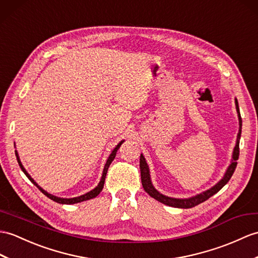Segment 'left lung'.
I'll list each match as a JSON object with an SVG mask.
<instances>
[{
  "mask_svg": "<svg viewBox=\"0 0 258 258\" xmlns=\"http://www.w3.org/2000/svg\"><path fill=\"white\" fill-rule=\"evenodd\" d=\"M235 107H236V112H237V117H238V133L236 136V143H235V147L233 149L232 153V159L231 163L227 167L224 175L221 179L220 181H218L215 183L213 187H211L210 189H208L203 192L198 194L194 197L190 198H172V197H168L165 196L163 194H160L159 191L154 187V184L152 182V178H151V172H149V167L146 163V159L144 157V155L141 154V158H140V167H141V179H142V184L144 190L151 196L154 199H156L157 201L164 203L166 206L169 207H173V208H181V209H189V208H194L200 203L205 202L206 200H208L209 198H211L213 195H215L217 192L222 189L224 185L229 182V180L231 179L233 172H234L236 165H237V159H238V155H239V139H241V133H242V118H241V113H239V107H238V102L237 99H235Z\"/></svg>",
  "mask_w": 258,
  "mask_h": 258,
  "instance_id": "obj_1",
  "label": "left lung"
}]
</instances>
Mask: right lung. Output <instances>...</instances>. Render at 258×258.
Here are the masks:
<instances>
[{
    "mask_svg": "<svg viewBox=\"0 0 258 258\" xmlns=\"http://www.w3.org/2000/svg\"><path fill=\"white\" fill-rule=\"evenodd\" d=\"M124 143V140L123 141H121L119 142L117 145L113 148V151L111 152V154L109 155V157H107V159H106V163H105V165H104V168H103V171H102V176H101V179H100V181H99V183H98V185L97 187H95L94 189H92V190H90L89 192H87V194H85V195H82V196H79V197H75V198H60V197H56V196H53V195H51V194H49V192H47L46 190H44L43 188L40 187V185L36 182L34 179L31 177V175H29V173L26 171V169L24 168V166H23V164H22V161H21V159H20V156H19V153H17V151H15V155H16V159H17V163H19V165H20V167H21V169L23 170V172L25 173L26 175V177L29 179V180H31L36 187H37L41 192H43L46 197H48L49 198V199H51L52 201H55V202H58V203H61V205H75V203H79V202H82V201H87V200H90V199H93V198H95L97 197L98 195H100V192L102 191V189H103V185H104V181H105V176H106V172H107V169H109V167H110V165H111V163L113 160H114V158H115V156H116V152H117V149L121 147V145L122 144Z\"/></svg>",
    "mask_w": 258,
    "mask_h": 258,
    "instance_id": "right-lung-1",
    "label": "right lung"
}]
</instances>
